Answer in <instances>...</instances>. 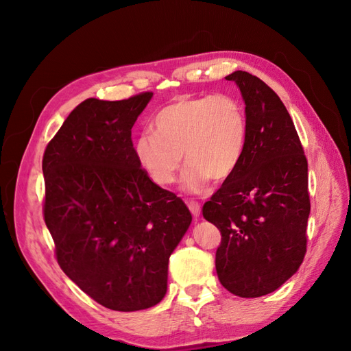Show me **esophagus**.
Here are the masks:
<instances>
[{"label": "esophagus", "mask_w": 351, "mask_h": 351, "mask_svg": "<svg viewBox=\"0 0 351 351\" xmlns=\"http://www.w3.org/2000/svg\"><path fill=\"white\" fill-rule=\"evenodd\" d=\"M188 208H189V212H191V215L194 217H198L199 212H202V208H199V204L193 202V199H191V202H188Z\"/></svg>", "instance_id": "1"}]
</instances>
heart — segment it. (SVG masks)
Segmentation results:
<instances>
[{
    "label": "heart",
    "instance_id": "heart-1",
    "mask_svg": "<svg viewBox=\"0 0 351 351\" xmlns=\"http://www.w3.org/2000/svg\"><path fill=\"white\" fill-rule=\"evenodd\" d=\"M153 131L139 135L134 145L148 176L157 185L173 184L184 157L188 165L184 188L202 194L210 181H226L241 165L248 120L243 103L234 95L179 97L158 110Z\"/></svg>",
    "mask_w": 351,
    "mask_h": 351
}]
</instances>
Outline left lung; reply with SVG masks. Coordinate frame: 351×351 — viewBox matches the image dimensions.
<instances>
[{
  "mask_svg": "<svg viewBox=\"0 0 351 351\" xmlns=\"http://www.w3.org/2000/svg\"><path fill=\"white\" fill-rule=\"evenodd\" d=\"M243 94L248 120L241 165L203 206L217 226L216 272L229 293L244 298L275 291L291 278L307 248L310 213L307 158L281 98L262 79L229 76Z\"/></svg>",
  "mask_w": 351,
  "mask_h": 351,
  "instance_id": "8db88e82",
  "label": "left lung"
}]
</instances>
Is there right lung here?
<instances>
[{
    "label": "right lung",
    "instance_id": "1",
    "mask_svg": "<svg viewBox=\"0 0 351 351\" xmlns=\"http://www.w3.org/2000/svg\"><path fill=\"white\" fill-rule=\"evenodd\" d=\"M152 97L85 99L43 157V213L57 263L117 312L162 302L169 257L193 220L182 199L154 184L136 160L132 126Z\"/></svg>",
    "mask_w": 351,
    "mask_h": 351
}]
</instances>
